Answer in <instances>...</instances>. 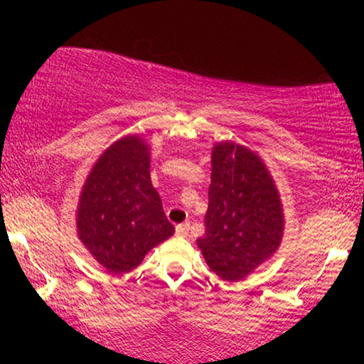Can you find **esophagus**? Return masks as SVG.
<instances>
[{
    "label": "esophagus",
    "instance_id": "esophagus-1",
    "mask_svg": "<svg viewBox=\"0 0 364 364\" xmlns=\"http://www.w3.org/2000/svg\"><path fill=\"white\" fill-rule=\"evenodd\" d=\"M188 232H190V223H183L176 225V235L181 237H186Z\"/></svg>",
    "mask_w": 364,
    "mask_h": 364
}]
</instances>
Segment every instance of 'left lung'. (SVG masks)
<instances>
[{"label": "left lung", "mask_w": 364, "mask_h": 364, "mask_svg": "<svg viewBox=\"0 0 364 364\" xmlns=\"http://www.w3.org/2000/svg\"><path fill=\"white\" fill-rule=\"evenodd\" d=\"M205 235L196 240L207 265L224 281H241L277 252L281 196L262 159L232 141L212 150Z\"/></svg>", "instance_id": "left-lung-1"}]
</instances>
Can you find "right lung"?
<instances>
[{
    "instance_id": "obj_1",
    "label": "right lung",
    "mask_w": 364,
    "mask_h": 364,
    "mask_svg": "<svg viewBox=\"0 0 364 364\" xmlns=\"http://www.w3.org/2000/svg\"><path fill=\"white\" fill-rule=\"evenodd\" d=\"M77 232L109 274L136 269L174 235L150 181V149L141 136H124L97 159L82 188Z\"/></svg>"
}]
</instances>
